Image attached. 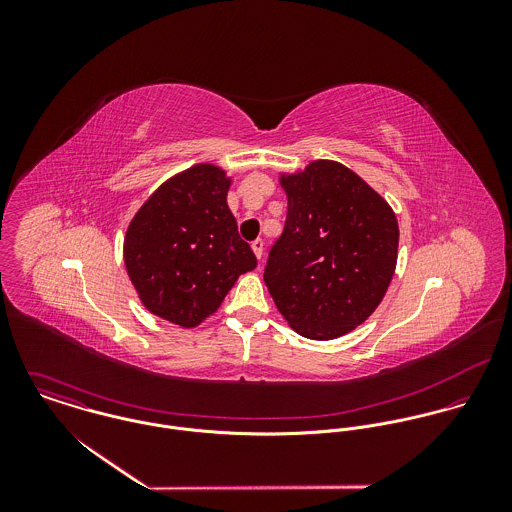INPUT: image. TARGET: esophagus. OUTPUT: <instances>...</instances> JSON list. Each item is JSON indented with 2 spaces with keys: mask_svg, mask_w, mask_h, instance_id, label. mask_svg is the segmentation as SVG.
Here are the masks:
<instances>
[{
  "mask_svg": "<svg viewBox=\"0 0 512 512\" xmlns=\"http://www.w3.org/2000/svg\"><path fill=\"white\" fill-rule=\"evenodd\" d=\"M252 250H254L256 258L262 260V256H264V240H262V238H256V240L252 242Z\"/></svg>",
  "mask_w": 512,
  "mask_h": 512,
  "instance_id": "1",
  "label": "esophagus"
}]
</instances>
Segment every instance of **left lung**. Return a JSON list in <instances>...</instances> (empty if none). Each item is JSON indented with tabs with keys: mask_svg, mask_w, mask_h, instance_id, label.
I'll use <instances>...</instances> for the list:
<instances>
[{
	"mask_svg": "<svg viewBox=\"0 0 512 512\" xmlns=\"http://www.w3.org/2000/svg\"><path fill=\"white\" fill-rule=\"evenodd\" d=\"M288 219L264 282L301 337L331 341L380 305L398 260V219L361 175L333 159L278 173Z\"/></svg>",
	"mask_w": 512,
	"mask_h": 512,
	"instance_id": "obj_1",
	"label": "left lung"
}]
</instances>
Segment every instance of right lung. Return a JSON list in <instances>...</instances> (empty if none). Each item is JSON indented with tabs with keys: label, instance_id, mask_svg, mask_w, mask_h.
Masks as SVG:
<instances>
[{
	"label": "right lung",
	"instance_id": "right-lung-1",
	"mask_svg": "<svg viewBox=\"0 0 512 512\" xmlns=\"http://www.w3.org/2000/svg\"><path fill=\"white\" fill-rule=\"evenodd\" d=\"M230 185L222 167L197 163L163 181L130 220L126 272L155 317L193 329L256 268L226 203Z\"/></svg>",
	"mask_w": 512,
	"mask_h": 512
}]
</instances>
